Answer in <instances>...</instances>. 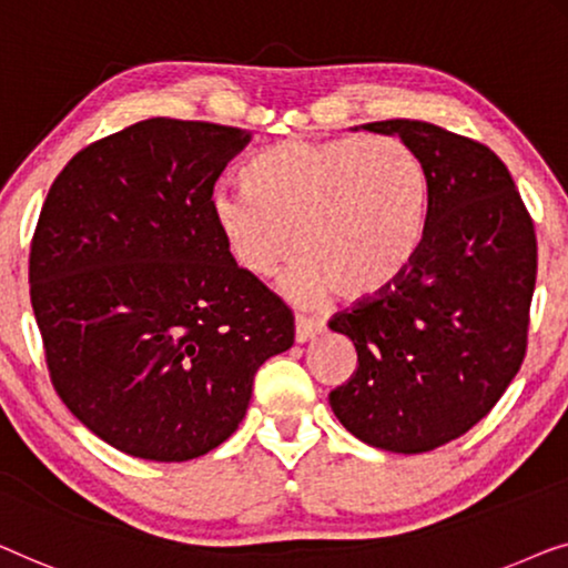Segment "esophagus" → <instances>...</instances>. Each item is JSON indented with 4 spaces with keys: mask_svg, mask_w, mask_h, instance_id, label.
<instances>
[{
    "mask_svg": "<svg viewBox=\"0 0 568 568\" xmlns=\"http://www.w3.org/2000/svg\"><path fill=\"white\" fill-rule=\"evenodd\" d=\"M324 329L322 322H316V318H308V316H295V342H308L314 339L318 332Z\"/></svg>",
    "mask_w": 568,
    "mask_h": 568,
    "instance_id": "34e87169",
    "label": "esophagus"
}]
</instances>
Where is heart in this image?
I'll use <instances>...</instances> for the list:
<instances>
[{
	"mask_svg": "<svg viewBox=\"0 0 568 568\" xmlns=\"http://www.w3.org/2000/svg\"><path fill=\"white\" fill-rule=\"evenodd\" d=\"M211 215L231 257L250 275H273L293 250L285 277L298 303L339 291L367 301L402 281L422 250L429 174L396 135L287 139L244 166V187H219Z\"/></svg>",
	"mask_w": 568,
	"mask_h": 568,
	"instance_id": "b5f03b06",
	"label": "heart"
}]
</instances>
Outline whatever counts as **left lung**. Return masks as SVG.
<instances>
[{
  "mask_svg": "<svg viewBox=\"0 0 568 568\" xmlns=\"http://www.w3.org/2000/svg\"><path fill=\"white\" fill-rule=\"evenodd\" d=\"M363 128L417 151L429 215L402 281L329 322L357 349V371L329 404L357 440L427 453L481 422L520 371L538 244L513 174L489 146L404 118Z\"/></svg>",
  "mask_w": 568,
  "mask_h": 568,
  "instance_id": "1",
  "label": "left lung"
}]
</instances>
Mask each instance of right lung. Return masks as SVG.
I'll return each instance as SVG.
<instances>
[{
  "label": "right lung",
  "mask_w": 568,
  "mask_h": 568,
  "mask_svg": "<svg viewBox=\"0 0 568 568\" xmlns=\"http://www.w3.org/2000/svg\"><path fill=\"white\" fill-rule=\"evenodd\" d=\"M250 131L149 118L79 151L30 244V303L69 412L143 460L236 433L293 314L231 257L211 197Z\"/></svg>",
  "instance_id": "add662e5"
}]
</instances>
